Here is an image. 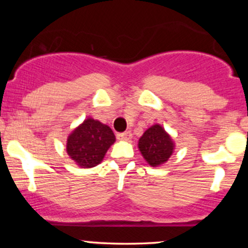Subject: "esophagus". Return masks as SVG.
<instances>
[{"label": "esophagus", "mask_w": 248, "mask_h": 248, "mask_svg": "<svg viewBox=\"0 0 248 248\" xmlns=\"http://www.w3.org/2000/svg\"><path fill=\"white\" fill-rule=\"evenodd\" d=\"M132 138H133V135L130 132H124V133L118 134V139L122 141H129Z\"/></svg>", "instance_id": "1"}]
</instances>
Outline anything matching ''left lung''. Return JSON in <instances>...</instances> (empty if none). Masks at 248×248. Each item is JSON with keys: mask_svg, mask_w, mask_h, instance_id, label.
<instances>
[{"mask_svg": "<svg viewBox=\"0 0 248 248\" xmlns=\"http://www.w3.org/2000/svg\"><path fill=\"white\" fill-rule=\"evenodd\" d=\"M139 150L150 167L157 168L167 163L175 150V142L161 124L149 127L139 140Z\"/></svg>", "mask_w": 248, "mask_h": 248, "instance_id": "1", "label": "left lung"}]
</instances>
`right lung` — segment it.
Listing matches in <instances>:
<instances>
[{"mask_svg": "<svg viewBox=\"0 0 248 248\" xmlns=\"http://www.w3.org/2000/svg\"><path fill=\"white\" fill-rule=\"evenodd\" d=\"M114 142V133L107 124L87 118L67 136L66 153L79 168L87 169L100 164Z\"/></svg>", "mask_w": 248, "mask_h": 248, "instance_id": "add662e5", "label": "right lung"}]
</instances>
